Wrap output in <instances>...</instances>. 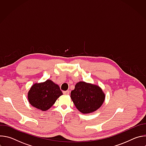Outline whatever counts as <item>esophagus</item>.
I'll list each match as a JSON object with an SVG mask.
<instances>
[{
    "label": "esophagus",
    "instance_id": "34e87169",
    "mask_svg": "<svg viewBox=\"0 0 146 146\" xmlns=\"http://www.w3.org/2000/svg\"><path fill=\"white\" fill-rule=\"evenodd\" d=\"M63 94H64V95H69V91H63Z\"/></svg>",
    "mask_w": 146,
    "mask_h": 146
}]
</instances>
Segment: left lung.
Listing matches in <instances>:
<instances>
[{"label":"left lung","mask_w":146,"mask_h":146,"mask_svg":"<svg viewBox=\"0 0 146 146\" xmlns=\"http://www.w3.org/2000/svg\"><path fill=\"white\" fill-rule=\"evenodd\" d=\"M70 97L81 113L88 114L97 110L102 105L105 95L98 86L80 81L71 91Z\"/></svg>","instance_id":"left-lung-1"}]
</instances>
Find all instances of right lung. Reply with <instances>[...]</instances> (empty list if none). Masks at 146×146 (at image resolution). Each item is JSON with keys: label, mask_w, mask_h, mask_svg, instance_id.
I'll return each instance as SVG.
<instances>
[{"label": "right lung", "mask_w": 146, "mask_h": 146, "mask_svg": "<svg viewBox=\"0 0 146 146\" xmlns=\"http://www.w3.org/2000/svg\"><path fill=\"white\" fill-rule=\"evenodd\" d=\"M62 95L59 87L52 81L47 80L45 82L33 84L28 92V98L32 106L46 111Z\"/></svg>", "instance_id": "obj_1"}]
</instances>
